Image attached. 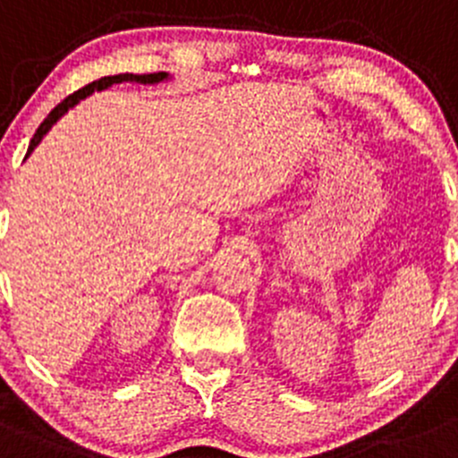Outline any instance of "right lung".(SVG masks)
I'll use <instances>...</instances> for the list:
<instances>
[{
	"label": "right lung",
	"mask_w": 458,
	"mask_h": 458,
	"mask_svg": "<svg viewBox=\"0 0 458 458\" xmlns=\"http://www.w3.org/2000/svg\"><path fill=\"white\" fill-rule=\"evenodd\" d=\"M165 78H167V73H163V71H161V73H121V75H105V78H100V80H96V82L87 84V87L78 89V91H75V93H71V96H66L64 100H62L60 105H57L55 109H53L51 114H48V116L44 118L42 125L38 127V131H35V136H33V139H30V145H29V152H26V157H29V154L33 152L35 148H38L39 140L44 139V134H47V131L51 130V127L55 125V123L60 121L62 116H64V114L71 109V106L78 105V102L82 100V98L91 96L93 91H100V89H106V87H111V84H118V82L154 84V82H161V80H165Z\"/></svg>",
	"instance_id": "1"
}]
</instances>
